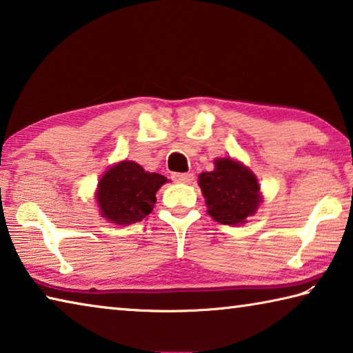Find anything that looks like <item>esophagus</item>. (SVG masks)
<instances>
[{"label":"esophagus","mask_w":353,"mask_h":353,"mask_svg":"<svg viewBox=\"0 0 353 353\" xmlns=\"http://www.w3.org/2000/svg\"><path fill=\"white\" fill-rule=\"evenodd\" d=\"M171 177L174 182H181V183H190L194 179V176L191 174V172H174Z\"/></svg>","instance_id":"esophagus-1"}]
</instances>
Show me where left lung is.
<instances>
[{"label": "left lung", "mask_w": 353, "mask_h": 353, "mask_svg": "<svg viewBox=\"0 0 353 353\" xmlns=\"http://www.w3.org/2000/svg\"><path fill=\"white\" fill-rule=\"evenodd\" d=\"M198 183L208 214L219 224H244L261 204L255 174L230 157L214 160V170L201 172Z\"/></svg>", "instance_id": "1"}]
</instances>
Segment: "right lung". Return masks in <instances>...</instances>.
Wrapping results in <instances>:
<instances>
[{
    "instance_id": "obj_1",
    "label": "right lung",
    "mask_w": 353,
    "mask_h": 353,
    "mask_svg": "<svg viewBox=\"0 0 353 353\" xmlns=\"http://www.w3.org/2000/svg\"><path fill=\"white\" fill-rule=\"evenodd\" d=\"M165 182V176L148 172L130 160L113 165L98 182L101 214L119 225L139 223L152 212L155 193Z\"/></svg>"
}]
</instances>
